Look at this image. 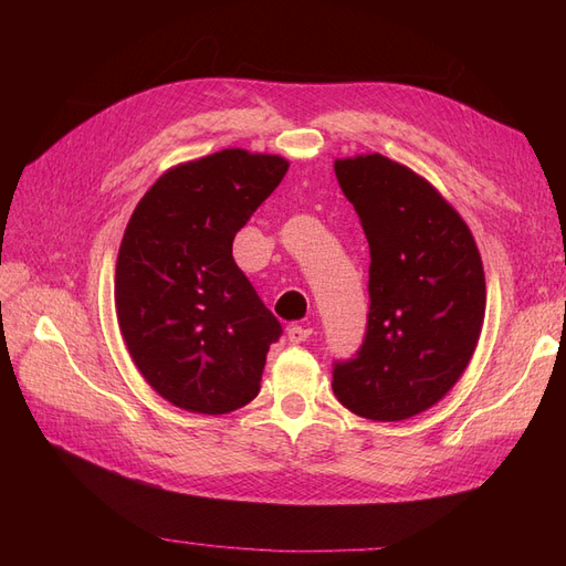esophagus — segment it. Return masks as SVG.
I'll return each mask as SVG.
<instances>
[{
	"label": "esophagus",
	"instance_id": "1",
	"mask_svg": "<svg viewBox=\"0 0 566 566\" xmlns=\"http://www.w3.org/2000/svg\"><path fill=\"white\" fill-rule=\"evenodd\" d=\"M310 335H312V328H306V325H297V323L287 325V339L293 342V345H302V342L310 339Z\"/></svg>",
	"mask_w": 566,
	"mask_h": 566
}]
</instances>
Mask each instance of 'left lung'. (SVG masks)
Here are the masks:
<instances>
[{
	"label": "left lung",
	"mask_w": 566,
	"mask_h": 566,
	"mask_svg": "<svg viewBox=\"0 0 566 566\" xmlns=\"http://www.w3.org/2000/svg\"><path fill=\"white\" fill-rule=\"evenodd\" d=\"M370 248L364 342L333 364L352 413L397 422L447 397L474 354L486 310L482 256L434 188L380 153L335 163Z\"/></svg>",
	"instance_id": "obj_1"
}]
</instances>
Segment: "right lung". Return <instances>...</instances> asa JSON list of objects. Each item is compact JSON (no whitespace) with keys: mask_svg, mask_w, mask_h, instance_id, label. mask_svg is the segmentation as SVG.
Listing matches in <instances>:
<instances>
[{"mask_svg":"<svg viewBox=\"0 0 566 566\" xmlns=\"http://www.w3.org/2000/svg\"><path fill=\"white\" fill-rule=\"evenodd\" d=\"M287 160L227 148L179 165L136 205L115 266V310L148 385L191 413L219 416L260 394L283 328L233 260V238Z\"/></svg>","mask_w":566,"mask_h":566,"instance_id":"1","label":"right lung"}]
</instances>
